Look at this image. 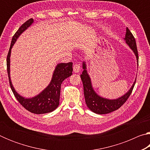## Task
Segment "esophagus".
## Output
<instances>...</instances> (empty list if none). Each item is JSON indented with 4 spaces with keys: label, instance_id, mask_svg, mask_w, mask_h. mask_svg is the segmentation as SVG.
Here are the masks:
<instances>
[{
    "label": "esophagus",
    "instance_id": "34e87169",
    "mask_svg": "<svg viewBox=\"0 0 150 150\" xmlns=\"http://www.w3.org/2000/svg\"><path fill=\"white\" fill-rule=\"evenodd\" d=\"M81 69V67L79 64H75L73 66V71L75 73H79Z\"/></svg>",
    "mask_w": 150,
    "mask_h": 150
}]
</instances>
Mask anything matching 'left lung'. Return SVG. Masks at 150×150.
<instances>
[{"instance_id":"8db88e82","label":"left lung","mask_w":150,"mask_h":150,"mask_svg":"<svg viewBox=\"0 0 150 150\" xmlns=\"http://www.w3.org/2000/svg\"><path fill=\"white\" fill-rule=\"evenodd\" d=\"M124 40H125L127 45L130 47V49L134 53L138 66V53L137 50L136 40L128 28H126V32ZM83 71L81 75V78L83 85L85 103L87 104V107L91 111L96 114H98V115H105V114L112 112L122 106L131 95L134 85L136 83V79L134 81L130 90L121 97H119L116 99H108V98H103L97 95V93H96L94 90L92 83H91V78L87 73V65H86L85 62H83Z\"/></svg>"}]
</instances>
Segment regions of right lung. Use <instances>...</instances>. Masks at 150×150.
I'll return each instance as SVG.
<instances>
[{
	"label": "right lung",
	"instance_id": "1",
	"mask_svg": "<svg viewBox=\"0 0 150 150\" xmlns=\"http://www.w3.org/2000/svg\"><path fill=\"white\" fill-rule=\"evenodd\" d=\"M34 23L33 18H30L20 27L12 37L11 47L6 59L7 72H8L9 83L11 88L15 97L22 106L30 111V112L38 114H45L51 112L57 108L59 105V97L61 85L66 78L72 75L73 63H58L53 73L52 80L47 87L44 88L38 95L32 98H25L18 93L12 84L10 75V66H11V50L18 37Z\"/></svg>",
	"mask_w": 150,
	"mask_h": 150
}]
</instances>
